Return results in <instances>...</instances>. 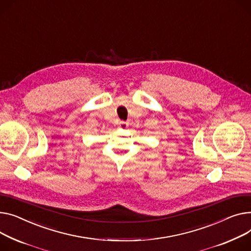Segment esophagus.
<instances>
[{
	"label": "esophagus",
	"instance_id": "esophagus-1",
	"mask_svg": "<svg viewBox=\"0 0 251 251\" xmlns=\"http://www.w3.org/2000/svg\"><path fill=\"white\" fill-rule=\"evenodd\" d=\"M118 127H119L120 129H125V128L128 127V123L125 122V121H121V122L118 124Z\"/></svg>",
	"mask_w": 251,
	"mask_h": 251
}]
</instances>
